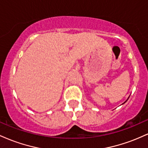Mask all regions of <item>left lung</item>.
Segmentation results:
<instances>
[{
	"instance_id": "left-lung-1",
	"label": "left lung",
	"mask_w": 148,
	"mask_h": 148,
	"mask_svg": "<svg viewBox=\"0 0 148 148\" xmlns=\"http://www.w3.org/2000/svg\"><path fill=\"white\" fill-rule=\"evenodd\" d=\"M129 98H130V97H128V99H129ZM128 99H127V100H126V101H125V102H124V103H125V102H126V101H127V100H128Z\"/></svg>"
}]
</instances>
